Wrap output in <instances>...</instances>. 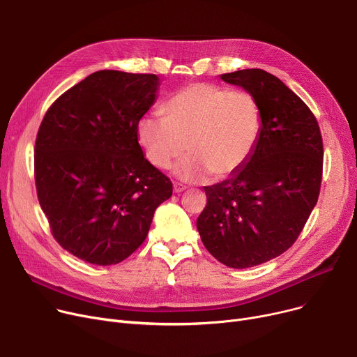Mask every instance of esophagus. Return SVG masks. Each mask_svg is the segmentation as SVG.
<instances>
[{
    "mask_svg": "<svg viewBox=\"0 0 357 357\" xmlns=\"http://www.w3.org/2000/svg\"><path fill=\"white\" fill-rule=\"evenodd\" d=\"M185 190H186V186H185V185L178 183V182H175V183H174V192H175V194H181V192H183Z\"/></svg>",
    "mask_w": 357,
    "mask_h": 357,
    "instance_id": "esophagus-1",
    "label": "esophagus"
}]
</instances>
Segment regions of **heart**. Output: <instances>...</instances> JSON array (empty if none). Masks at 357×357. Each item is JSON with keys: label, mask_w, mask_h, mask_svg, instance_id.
I'll list each match as a JSON object with an SVG mask.
<instances>
[{"label": "heart", "mask_w": 357, "mask_h": 357, "mask_svg": "<svg viewBox=\"0 0 357 357\" xmlns=\"http://www.w3.org/2000/svg\"><path fill=\"white\" fill-rule=\"evenodd\" d=\"M165 119L146 114L137 121V140L146 159L169 169L185 150L175 175L185 182L226 179L245 166L259 143L264 116L246 91L197 82L176 91L165 105Z\"/></svg>", "instance_id": "1"}]
</instances>
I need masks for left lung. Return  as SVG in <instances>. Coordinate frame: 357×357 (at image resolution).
Returning <instances> with one entry per match:
<instances>
[{"instance_id":"left-lung-1","label":"left lung","mask_w":357,"mask_h":357,"mask_svg":"<svg viewBox=\"0 0 357 357\" xmlns=\"http://www.w3.org/2000/svg\"><path fill=\"white\" fill-rule=\"evenodd\" d=\"M220 78L252 93L264 126L249 162L204 186L197 229L218 261L245 269L282 255L303 231L320 194L323 139L311 109L275 75L243 69Z\"/></svg>"}]
</instances>
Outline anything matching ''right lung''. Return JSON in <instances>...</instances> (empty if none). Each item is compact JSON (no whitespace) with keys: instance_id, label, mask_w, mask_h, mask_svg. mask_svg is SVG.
Returning <instances> with one entry per match:
<instances>
[{"instance_id":"1","label":"right lung","mask_w":357,"mask_h":357,"mask_svg":"<svg viewBox=\"0 0 357 357\" xmlns=\"http://www.w3.org/2000/svg\"><path fill=\"white\" fill-rule=\"evenodd\" d=\"M156 75L98 70L47 109L34 147L37 197L53 237L92 265L120 264L144 241L172 182L150 163L137 121Z\"/></svg>"}]
</instances>
